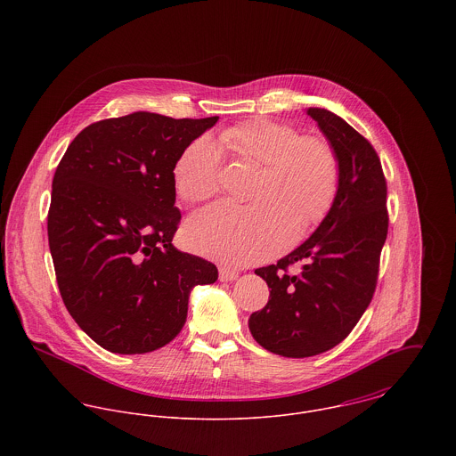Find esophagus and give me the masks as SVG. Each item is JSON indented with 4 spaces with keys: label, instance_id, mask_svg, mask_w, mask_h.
<instances>
[{
    "label": "esophagus",
    "instance_id": "1",
    "mask_svg": "<svg viewBox=\"0 0 456 456\" xmlns=\"http://www.w3.org/2000/svg\"><path fill=\"white\" fill-rule=\"evenodd\" d=\"M237 277H239V272L230 270V268H226V266H221V268H219V281H221V282H232V281H235Z\"/></svg>",
    "mask_w": 456,
    "mask_h": 456
}]
</instances>
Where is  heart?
<instances>
[{"instance_id": "heart-1", "label": "heart", "mask_w": 456, "mask_h": 456, "mask_svg": "<svg viewBox=\"0 0 456 456\" xmlns=\"http://www.w3.org/2000/svg\"><path fill=\"white\" fill-rule=\"evenodd\" d=\"M221 138L239 158L261 167L256 203L217 201L200 208L184 226L190 249L232 266L251 265L270 258L286 240L284 249L295 246L325 217L338 186V161L325 140L263 119L233 126ZM219 147L201 136L174 167L175 191L186 201H201L219 190Z\"/></svg>"}]
</instances>
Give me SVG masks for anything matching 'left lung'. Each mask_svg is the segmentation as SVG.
Masks as SVG:
<instances>
[{
  "label": "left lung",
  "instance_id": "1",
  "mask_svg": "<svg viewBox=\"0 0 456 456\" xmlns=\"http://www.w3.org/2000/svg\"><path fill=\"white\" fill-rule=\"evenodd\" d=\"M338 161V186L314 233L288 256L256 268L268 304L249 330L270 353L307 358L342 342L369 307L388 233L387 181L374 147L342 118L307 109ZM300 264L297 274L287 268Z\"/></svg>",
  "mask_w": 456,
  "mask_h": 456
}]
</instances>
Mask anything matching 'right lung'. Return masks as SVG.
I'll return each instance as SVG.
<instances>
[{"mask_svg": "<svg viewBox=\"0 0 456 456\" xmlns=\"http://www.w3.org/2000/svg\"><path fill=\"white\" fill-rule=\"evenodd\" d=\"M216 118L133 112L80 131L53 179L49 248L66 309L98 346L143 354L174 340L214 263L183 253L174 167Z\"/></svg>", "mask_w": 456, "mask_h": 456, "instance_id": "right-lung-1", "label": "right lung"}]
</instances>
